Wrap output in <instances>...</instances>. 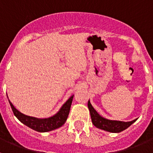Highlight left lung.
Listing matches in <instances>:
<instances>
[{
  "mask_svg": "<svg viewBox=\"0 0 153 153\" xmlns=\"http://www.w3.org/2000/svg\"><path fill=\"white\" fill-rule=\"evenodd\" d=\"M88 108L90 110V116H91L92 123L96 127L99 129H103L105 131L110 132H120L127 129L129 126L132 125L136 120H132L130 122H122V121H117V120H109L102 117L99 114L95 109L90 103V100L88 101Z\"/></svg>",
  "mask_w": 153,
  "mask_h": 153,
  "instance_id": "obj_1",
  "label": "left lung"
}]
</instances>
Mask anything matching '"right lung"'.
I'll return each mask as SVG.
<instances>
[{
    "label": "right lung",
    "mask_w": 153,
    "mask_h": 153,
    "mask_svg": "<svg viewBox=\"0 0 153 153\" xmlns=\"http://www.w3.org/2000/svg\"><path fill=\"white\" fill-rule=\"evenodd\" d=\"M74 95L71 96L68 99V100L65 102L60 109V111L58 112L54 116L50 117V118L46 119H38L35 117H29L26 115L23 114L21 112H19L13 104L10 102V107H11L13 113L16 117L21 121L22 123L26 125L27 126L30 127V129L36 130L37 132H49V131L53 130L57 128H60V126L63 125L68 117L69 113H70V106L72 103Z\"/></svg>",
    "instance_id": "1"
}]
</instances>
